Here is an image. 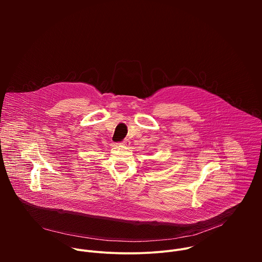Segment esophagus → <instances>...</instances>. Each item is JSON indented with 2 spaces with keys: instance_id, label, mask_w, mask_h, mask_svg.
Instances as JSON below:
<instances>
[{
  "instance_id": "34e87169",
  "label": "esophagus",
  "mask_w": 262,
  "mask_h": 262,
  "mask_svg": "<svg viewBox=\"0 0 262 262\" xmlns=\"http://www.w3.org/2000/svg\"><path fill=\"white\" fill-rule=\"evenodd\" d=\"M120 145H121V146L128 147V146H130V141H129L128 139H125L123 142H121V143H120Z\"/></svg>"
}]
</instances>
